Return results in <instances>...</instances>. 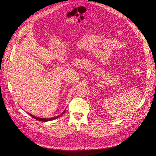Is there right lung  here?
<instances>
[{
	"instance_id": "obj_1",
	"label": "right lung",
	"mask_w": 156,
	"mask_h": 156,
	"mask_svg": "<svg viewBox=\"0 0 156 156\" xmlns=\"http://www.w3.org/2000/svg\"><path fill=\"white\" fill-rule=\"evenodd\" d=\"M65 110H66V108L65 109V110L63 111V112L60 115H58V116H56V117H52V118H47V119H46V118H40V117H36V116H34V115H31V114H28L30 116H31L33 118H34V119H36V120H39V121H41V122H48V121H51V120H54V119H57V118H58L59 117H60V116H62L64 113H65Z\"/></svg>"
}]
</instances>
